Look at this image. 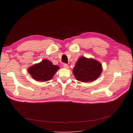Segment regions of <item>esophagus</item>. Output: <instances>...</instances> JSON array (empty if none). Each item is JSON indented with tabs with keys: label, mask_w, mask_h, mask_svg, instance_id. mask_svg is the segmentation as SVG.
<instances>
[{
	"label": "esophagus",
	"mask_w": 133,
	"mask_h": 133,
	"mask_svg": "<svg viewBox=\"0 0 133 133\" xmlns=\"http://www.w3.org/2000/svg\"><path fill=\"white\" fill-rule=\"evenodd\" d=\"M63 66H64V67L65 68L68 69V68H69V66H68V65L67 64H64V65H63Z\"/></svg>",
	"instance_id": "esophagus-1"
}]
</instances>
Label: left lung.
I'll return each instance as SVG.
<instances>
[{
  "label": "left lung",
  "mask_w": 133,
  "mask_h": 133,
  "mask_svg": "<svg viewBox=\"0 0 133 133\" xmlns=\"http://www.w3.org/2000/svg\"><path fill=\"white\" fill-rule=\"evenodd\" d=\"M102 65L93 59L80 57L73 68V73L78 81L86 82L96 80L102 72Z\"/></svg>",
  "instance_id": "8db88e82"
}]
</instances>
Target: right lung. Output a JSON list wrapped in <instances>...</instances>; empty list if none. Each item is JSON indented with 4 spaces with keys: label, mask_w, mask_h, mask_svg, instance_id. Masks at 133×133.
<instances>
[{
    "label": "right lung",
    "mask_w": 133,
    "mask_h": 133,
    "mask_svg": "<svg viewBox=\"0 0 133 133\" xmlns=\"http://www.w3.org/2000/svg\"><path fill=\"white\" fill-rule=\"evenodd\" d=\"M59 69V66L53 65L51 61L45 59L30 67L28 72L34 79L43 82L51 80Z\"/></svg>",
    "instance_id": "obj_1"
}]
</instances>
